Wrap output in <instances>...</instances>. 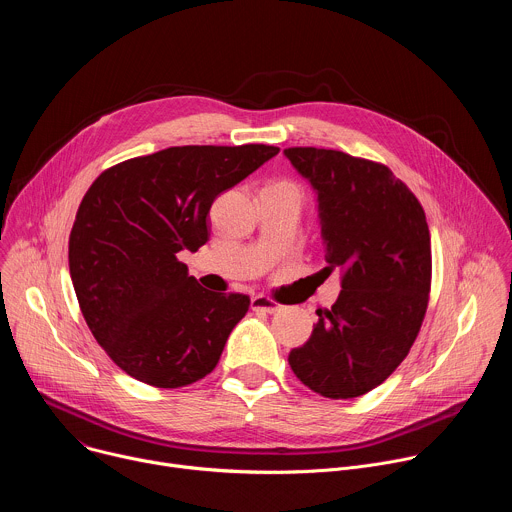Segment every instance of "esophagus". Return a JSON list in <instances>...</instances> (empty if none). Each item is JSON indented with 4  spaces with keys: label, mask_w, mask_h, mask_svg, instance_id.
Returning a JSON list of instances; mask_svg holds the SVG:
<instances>
[{
    "label": "esophagus",
    "mask_w": 512,
    "mask_h": 512,
    "mask_svg": "<svg viewBox=\"0 0 512 512\" xmlns=\"http://www.w3.org/2000/svg\"><path fill=\"white\" fill-rule=\"evenodd\" d=\"M251 308L257 312H265V314H275L281 310V306L273 300H269L267 296H255L251 298Z\"/></svg>",
    "instance_id": "obj_1"
}]
</instances>
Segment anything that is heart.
Masks as SVG:
<instances>
[{
    "label": "heart",
    "instance_id": "heart-1",
    "mask_svg": "<svg viewBox=\"0 0 512 512\" xmlns=\"http://www.w3.org/2000/svg\"><path fill=\"white\" fill-rule=\"evenodd\" d=\"M267 188H277V190H285V192H291V194H296V196H300V198H302V190H300V186H298L296 182H289V180H277V182L269 184Z\"/></svg>",
    "mask_w": 512,
    "mask_h": 512
}]
</instances>
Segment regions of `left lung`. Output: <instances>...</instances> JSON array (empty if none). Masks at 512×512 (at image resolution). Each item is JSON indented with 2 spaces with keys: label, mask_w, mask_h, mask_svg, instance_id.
I'll return each instance as SVG.
<instances>
[{
  "label": "left lung",
  "mask_w": 512,
  "mask_h": 512,
  "mask_svg": "<svg viewBox=\"0 0 512 512\" xmlns=\"http://www.w3.org/2000/svg\"><path fill=\"white\" fill-rule=\"evenodd\" d=\"M283 154L318 194L326 269L342 271L338 300L318 312L310 340L289 352V367L322 397H360L399 367L425 318V212L383 164L318 148Z\"/></svg>",
  "instance_id": "8db88e82"
}]
</instances>
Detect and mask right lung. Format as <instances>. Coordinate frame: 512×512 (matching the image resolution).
<instances>
[{
	"instance_id": "1",
	"label": "right lung",
	"mask_w": 512,
	"mask_h": 512,
	"mask_svg": "<svg viewBox=\"0 0 512 512\" xmlns=\"http://www.w3.org/2000/svg\"><path fill=\"white\" fill-rule=\"evenodd\" d=\"M279 154L275 145H182L105 170L68 239L70 279L95 340L129 377L178 389L206 377L249 296L204 289L178 253L210 237L214 198Z\"/></svg>"
}]
</instances>
